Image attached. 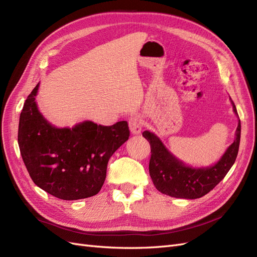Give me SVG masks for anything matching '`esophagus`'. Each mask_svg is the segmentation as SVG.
Returning a JSON list of instances; mask_svg holds the SVG:
<instances>
[{"label": "esophagus", "mask_w": 257, "mask_h": 257, "mask_svg": "<svg viewBox=\"0 0 257 257\" xmlns=\"http://www.w3.org/2000/svg\"><path fill=\"white\" fill-rule=\"evenodd\" d=\"M128 126H130L132 134H135V135L141 134L142 128H143V119L138 115L132 116L128 121Z\"/></svg>", "instance_id": "esophagus-1"}]
</instances>
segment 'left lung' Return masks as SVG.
Returning a JSON list of instances; mask_svg holds the SVG:
<instances>
[{"mask_svg": "<svg viewBox=\"0 0 257 257\" xmlns=\"http://www.w3.org/2000/svg\"><path fill=\"white\" fill-rule=\"evenodd\" d=\"M231 104L234 112L238 115L232 100ZM240 133L241 124L239 120L235 141L227 148L220 161L209 167L193 168L177 160L157 135L145 131L143 136L151 147L149 173L154 186L161 193L176 198L195 199L203 197L220 183L234 165L239 150Z\"/></svg>", "mask_w": 257, "mask_h": 257, "instance_id": "1", "label": "left lung"}]
</instances>
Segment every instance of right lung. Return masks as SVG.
<instances>
[{"label": "right lung", "mask_w": 257, "mask_h": 257, "mask_svg": "<svg viewBox=\"0 0 257 257\" xmlns=\"http://www.w3.org/2000/svg\"><path fill=\"white\" fill-rule=\"evenodd\" d=\"M38 85L26 99L18 145L33 182L52 196L77 200L94 196L104 184L111 155L130 137L126 121L111 126L83 121L58 128L38 111Z\"/></svg>", "instance_id": "obj_1"}]
</instances>
